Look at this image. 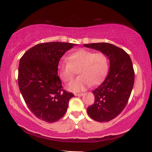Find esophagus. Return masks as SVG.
I'll return each mask as SVG.
<instances>
[{
	"label": "esophagus",
	"mask_w": 152,
	"mask_h": 152,
	"mask_svg": "<svg viewBox=\"0 0 152 152\" xmlns=\"http://www.w3.org/2000/svg\"><path fill=\"white\" fill-rule=\"evenodd\" d=\"M84 95V93H75V95H76V96H82V95Z\"/></svg>",
	"instance_id": "1"
}]
</instances>
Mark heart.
<instances>
[{"label": "heart", "mask_w": 152, "mask_h": 152, "mask_svg": "<svg viewBox=\"0 0 152 152\" xmlns=\"http://www.w3.org/2000/svg\"><path fill=\"white\" fill-rule=\"evenodd\" d=\"M68 61L58 64V74L64 83L72 80L78 71L80 76L70 83V91H80L86 87L100 84L107 77L109 68V58L106 54L81 49L68 57Z\"/></svg>", "instance_id": "obj_1"}]
</instances>
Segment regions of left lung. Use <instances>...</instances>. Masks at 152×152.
I'll list each match as a JSON object with an SVG mask.
<instances>
[{
  "label": "left lung",
  "instance_id": "left-lung-1",
  "mask_svg": "<svg viewBox=\"0 0 152 152\" xmlns=\"http://www.w3.org/2000/svg\"><path fill=\"white\" fill-rule=\"evenodd\" d=\"M106 54L110 61L109 74L102 84L93 91L95 102L87 113L95 121L109 122L125 108L134 84V70L129 55L109 43L84 44Z\"/></svg>",
  "mask_w": 152,
  "mask_h": 152
}]
</instances>
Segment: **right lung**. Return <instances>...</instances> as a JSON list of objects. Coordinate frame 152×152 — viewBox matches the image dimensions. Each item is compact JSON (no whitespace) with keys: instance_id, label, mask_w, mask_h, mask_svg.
Returning <instances> with one entry per match:
<instances>
[{"instance_id":"obj_1","label":"right lung","mask_w":152,"mask_h":152,"mask_svg":"<svg viewBox=\"0 0 152 152\" xmlns=\"http://www.w3.org/2000/svg\"><path fill=\"white\" fill-rule=\"evenodd\" d=\"M76 44L64 42L39 43L20 58L18 83L25 102L37 118L54 122L63 117L73 93L65 91L58 75V64Z\"/></svg>"}]
</instances>
